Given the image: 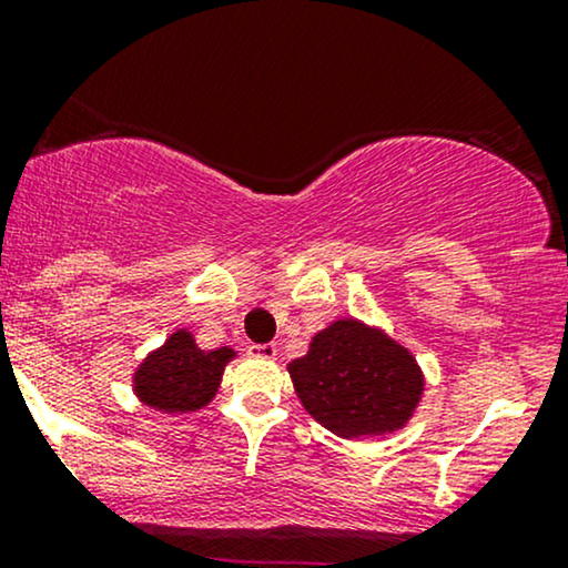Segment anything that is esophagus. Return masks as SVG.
<instances>
[{"instance_id":"1","label":"esophagus","mask_w":568,"mask_h":568,"mask_svg":"<svg viewBox=\"0 0 568 568\" xmlns=\"http://www.w3.org/2000/svg\"><path fill=\"white\" fill-rule=\"evenodd\" d=\"M247 355L262 357V361H275L277 347L275 344H251V347H247Z\"/></svg>"}]
</instances>
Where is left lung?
Wrapping results in <instances>:
<instances>
[{"label":"left lung","mask_w":568,"mask_h":568,"mask_svg":"<svg viewBox=\"0 0 568 568\" xmlns=\"http://www.w3.org/2000/svg\"><path fill=\"white\" fill-rule=\"evenodd\" d=\"M288 371L304 408L342 438L403 427L425 387L408 349L357 321L328 325Z\"/></svg>","instance_id":"1"}]
</instances>
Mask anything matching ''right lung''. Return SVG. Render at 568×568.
<instances>
[{"label": "right lung", "mask_w": 568, "mask_h": 568, "mask_svg": "<svg viewBox=\"0 0 568 568\" xmlns=\"http://www.w3.org/2000/svg\"><path fill=\"white\" fill-rule=\"evenodd\" d=\"M232 355L230 347L200 349L186 331H175L165 347L152 352L135 371V393L146 406L165 414L202 408L216 395Z\"/></svg>", "instance_id": "1"}]
</instances>
